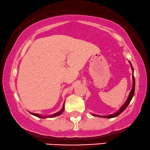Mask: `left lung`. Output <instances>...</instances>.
<instances>
[{
	"instance_id": "1",
	"label": "left lung",
	"mask_w": 150,
	"mask_h": 150,
	"mask_svg": "<svg viewBox=\"0 0 150 150\" xmlns=\"http://www.w3.org/2000/svg\"><path fill=\"white\" fill-rule=\"evenodd\" d=\"M129 64H130V65H131V69H132V71H133V86H132V89H131V91H130L129 95V96H128L126 102L124 103L123 105H122V107L119 109V110L116 112L115 113H113V114L109 115H105V116L92 114V115H93V116H96V117H104V118H114V117H116L118 116V115H120L121 113H122V112H123L124 110L127 108V106L129 105L130 102H131V99L133 98V96H134V92H135V78H134V75H133V71H134V70H133V68L132 65H131V62H129Z\"/></svg>"
}]
</instances>
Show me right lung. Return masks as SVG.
I'll use <instances>...</instances> for the list:
<instances>
[{"instance_id": "1", "label": "right lung", "mask_w": 150, "mask_h": 150, "mask_svg": "<svg viewBox=\"0 0 150 150\" xmlns=\"http://www.w3.org/2000/svg\"><path fill=\"white\" fill-rule=\"evenodd\" d=\"M64 105H63V108H61V110L60 111H59V112H58L55 113V114L49 115V116H42V115H41L36 114V113H33V112H30V113L31 115H34V116L39 117V118L45 119V118H52V117H57V116H59V115H60L61 114H62L63 112H64Z\"/></svg>"}]
</instances>
